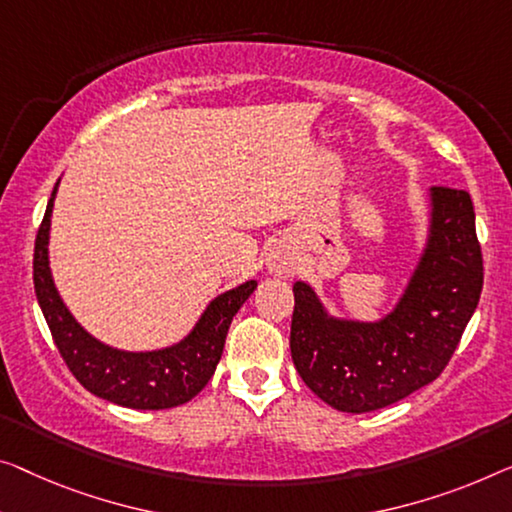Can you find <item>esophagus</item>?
Returning a JSON list of instances; mask_svg holds the SVG:
<instances>
[{
	"label": "esophagus",
	"instance_id": "1",
	"mask_svg": "<svg viewBox=\"0 0 512 512\" xmlns=\"http://www.w3.org/2000/svg\"><path fill=\"white\" fill-rule=\"evenodd\" d=\"M269 269L273 273H278V276H287V273H292V259H289L287 255H282V253L271 255Z\"/></svg>",
	"mask_w": 512,
	"mask_h": 512
}]
</instances>
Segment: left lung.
Returning <instances> with one entry per match:
<instances>
[{
    "label": "left lung",
    "mask_w": 512,
    "mask_h": 512,
    "mask_svg": "<svg viewBox=\"0 0 512 512\" xmlns=\"http://www.w3.org/2000/svg\"><path fill=\"white\" fill-rule=\"evenodd\" d=\"M483 289V253L467 190L432 188L427 248L409 287L381 322L326 315L296 282L289 349L305 386L333 409L365 414L437 379L460 345Z\"/></svg>",
    "instance_id": "obj_1"
}]
</instances>
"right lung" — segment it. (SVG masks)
Returning a JSON list of instances; mask_svg holds the SVG:
<instances>
[{
    "mask_svg": "<svg viewBox=\"0 0 512 512\" xmlns=\"http://www.w3.org/2000/svg\"><path fill=\"white\" fill-rule=\"evenodd\" d=\"M57 186L59 181L36 232L34 289L68 370L89 393L128 409H170L193 400L216 372L232 317L255 292L257 282L248 280L213 299L195 329L179 345L158 352H121L103 345L75 322L50 276L48 236Z\"/></svg>",
    "mask_w": 512,
    "mask_h": 512,
    "instance_id": "add662e5",
    "label": "right lung"
}]
</instances>
